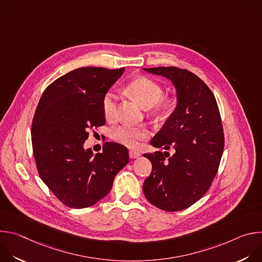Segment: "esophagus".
<instances>
[{"mask_svg": "<svg viewBox=\"0 0 262 262\" xmlns=\"http://www.w3.org/2000/svg\"><path fill=\"white\" fill-rule=\"evenodd\" d=\"M141 157V154L138 152V151H134V150H130L129 151V158L130 159H138Z\"/></svg>", "mask_w": 262, "mask_h": 262, "instance_id": "1", "label": "esophagus"}]
</instances>
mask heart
Segmentation results:
<instances>
[{
    "label": "heart",
    "mask_w": 262,
    "mask_h": 262,
    "mask_svg": "<svg viewBox=\"0 0 262 262\" xmlns=\"http://www.w3.org/2000/svg\"><path fill=\"white\" fill-rule=\"evenodd\" d=\"M128 92L139 101L144 108H154L157 113H166L174 106L173 98H163L164 89L156 81L141 77L132 81L127 86ZM118 92L108 90L102 98V111L105 118L112 119L116 115ZM111 138L117 143L128 148H138L141 143L150 136L144 126H134L129 124L117 125L111 129Z\"/></svg>",
    "instance_id": "1"
}]
</instances>
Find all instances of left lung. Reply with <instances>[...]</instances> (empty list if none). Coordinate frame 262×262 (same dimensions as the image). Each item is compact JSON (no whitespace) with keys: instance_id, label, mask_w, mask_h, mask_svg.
<instances>
[{"instance_id":"obj_1","label":"left lung","mask_w":262,"mask_h":262,"mask_svg":"<svg viewBox=\"0 0 262 262\" xmlns=\"http://www.w3.org/2000/svg\"><path fill=\"white\" fill-rule=\"evenodd\" d=\"M143 69L170 80L177 97L176 107L150 142L175 152L143 155L152 164L143 192L163 210H182L207 192L217 172L224 150L220 111L210 89L193 72L177 67Z\"/></svg>"}]
</instances>
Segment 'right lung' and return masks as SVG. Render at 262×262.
I'll list each match as a JSON object with an SVG mask.
<instances>
[{
  "mask_svg": "<svg viewBox=\"0 0 262 262\" xmlns=\"http://www.w3.org/2000/svg\"><path fill=\"white\" fill-rule=\"evenodd\" d=\"M124 68L81 67L53 82L43 92L32 122L37 170L53 194L71 208L94 205L111 191L129 162L127 148L105 142L101 154L85 149L88 130L104 125L102 98Z\"/></svg>",
  "mask_w": 262,
  "mask_h": 262,
  "instance_id": "1",
  "label": "right lung"
}]
</instances>
